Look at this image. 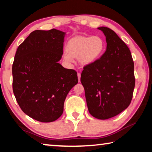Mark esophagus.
<instances>
[{
    "instance_id": "1",
    "label": "esophagus",
    "mask_w": 152,
    "mask_h": 152,
    "mask_svg": "<svg viewBox=\"0 0 152 152\" xmlns=\"http://www.w3.org/2000/svg\"><path fill=\"white\" fill-rule=\"evenodd\" d=\"M77 75H78V82H80V77H81V74L80 73H78L77 74Z\"/></svg>"
}]
</instances>
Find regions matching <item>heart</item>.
<instances>
[{
  "label": "heart",
  "mask_w": 152,
  "mask_h": 152,
  "mask_svg": "<svg viewBox=\"0 0 152 152\" xmlns=\"http://www.w3.org/2000/svg\"><path fill=\"white\" fill-rule=\"evenodd\" d=\"M105 48L104 40L99 35L74 36L67 43L64 60L67 64H71L73 58H78L81 66L91 65L101 57Z\"/></svg>",
  "instance_id": "obj_1"
}]
</instances>
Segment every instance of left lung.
I'll return each instance as SVG.
<instances>
[{
  "label": "left lung",
  "mask_w": 152,
  "mask_h": 152,
  "mask_svg": "<svg viewBox=\"0 0 152 152\" xmlns=\"http://www.w3.org/2000/svg\"><path fill=\"white\" fill-rule=\"evenodd\" d=\"M106 37L107 50L101 58L84 67L80 81L88 111L99 119L113 117L127 109L133 98L134 63L127 45L112 29L98 28Z\"/></svg>",
  "instance_id": "left-lung-1"
}]
</instances>
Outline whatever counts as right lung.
Masks as SVG:
<instances>
[{
  "label": "right lung",
  "instance_id": "add662e5",
  "mask_svg": "<svg viewBox=\"0 0 152 152\" xmlns=\"http://www.w3.org/2000/svg\"><path fill=\"white\" fill-rule=\"evenodd\" d=\"M65 34L56 29L35 30L15 53L13 93L23 111L38 121L57 120L63 113L67 94L78 83L76 72L58 63Z\"/></svg>",
  "mask_w": 152,
  "mask_h": 152
}]
</instances>
